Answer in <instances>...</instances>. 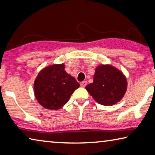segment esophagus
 <instances>
[{
	"label": "esophagus",
	"instance_id": "34e87169",
	"mask_svg": "<svg viewBox=\"0 0 155 155\" xmlns=\"http://www.w3.org/2000/svg\"><path fill=\"white\" fill-rule=\"evenodd\" d=\"M86 85H87V81H83V82L81 83V86L83 87H85Z\"/></svg>",
	"mask_w": 155,
	"mask_h": 155
}]
</instances>
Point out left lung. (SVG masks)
Instances as JSON below:
<instances>
[{"label":"left lung","mask_w":155,"mask_h":155,"mask_svg":"<svg viewBox=\"0 0 155 155\" xmlns=\"http://www.w3.org/2000/svg\"><path fill=\"white\" fill-rule=\"evenodd\" d=\"M85 88L98 104L112 105L124 96L127 81L125 76L117 68L102 65L96 69L94 81Z\"/></svg>","instance_id":"left-lung-1"}]
</instances>
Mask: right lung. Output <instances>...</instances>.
<instances>
[{
  "label": "right lung",
  "instance_id": "add662e5",
  "mask_svg": "<svg viewBox=\"0 0 155 155\" xmlns=\"http://www.w3.org/2000/svg\"><path fill=\"white\" fill-rule=\"evenodd\" d=\"M80 85L65 71L64 64L53 65L43 69L34 84L38 102L49 110H58L70 99Z\"/></svg>",
  "mask_w": 155,
  "mask_h": 155
}]
</instances>
